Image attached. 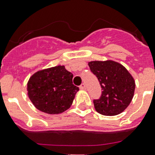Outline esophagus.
I'll return each instance as SVG.
<instances>
[{
  "instance_id": "34e87169",
  "label": "esophagus",
  "mask_w": 155,
  "mask_h": 155,
  "mask_svg": "<svg viewBox=\"0 0 155 155\" xmlns=\"http://www.w3.org/2000/svg\"><path fill=\"white\" fill-rule=\"evenodd\" d=\"M80 90H85L86 89V85H85V84H82L80 86Z\"/></svg>"
}]
</instances>
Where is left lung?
I'll list each match as a JSON object with an SVG mask.
<instances>
[{"instance_id": "8db88e82", "label": "left lung", "mask_w": 155, "mask_h": 155, "mask_svg": "<svg viewBox=\"0 0 155 155\" xmlns=\"http://www.w3.org/2000/svg\"><path fill=\"white\" fill-rule=\"evenodd\" d=\"M88 65L103 90L100 98L93 100L95 110L107 116L123 112L130 104L135 89L134 80L130 72L113 60L91 61Z\"/></svg>"}]
</instances>
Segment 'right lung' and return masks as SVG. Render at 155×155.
Listing matches in <instances>:
<instances>
[{"mask_svg":"<svg viewBox=\"0 0 155 155\" xmlns=\"http://www.w3.org/2000/svg\"><path fill=\"white\" fill-rule=\"evenodd\" d=\"M73 75L64 66L39 71L30 77L28 95L38 110L48 114H60L72 104L79 87L72 84Z\"/></svg>","mask_w":155,"mask_h":155,"instance_id":"obj_1","label":"right lung"}]
</instances>
